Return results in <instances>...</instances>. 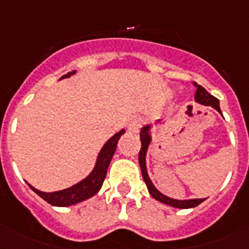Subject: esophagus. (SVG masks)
Wrapping results in <instances>:
<instances>
[{
    "label": "esophagus",
    "mask_w": 249,
    "mask_h": 249,
    "mask_svg": "<svg viewBox=\"0 0 249 249\" xmlns=\"http://www.w3.org/2000/svg\"><path fill=\"white\" fill-rule=\"evenodd\" d=\"M142 124H143V119L141 116H134L129 120L128 124V130L130 133H138L140 129L142 128Z\"/></svg>",
    "instance_id": "1"
}]
</instances>
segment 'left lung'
Masks as SVG:
<instances>
[{
    "label": "left lung",
    "mask_w": 249,
    "mask_h": 249,
    "mask_svg": "<svg viewBox=\"0 0 249 249\" xmlns=\"http://www.w3.org/2000/svg\"><path fill=\"white\" fill-rule=\"evenodd\" d=\"M195 88H196V93H195V101L197 103H200L203 106H211L214 109H217L218 112L221 113L220 108V101L217 99L216 97H213L211 94L207 91V90L203 88V86L197 85L196 83H194ZM163 121L158 120L155 123L156 125L161 124ZM151 128L152 124H146L144 126H142L140 133L141 137V143H142V147H141L140 155H138V161H140L141 170H142V177H143L146 185H147L148 193L151 194V196L156 200H159L160 203L163 204L170 205V207H174V208H181V209H187V208H194L196 207L200 203L205 200V199H187V200H178V199H173V197H169L161 194L159 190L156 189L154 183H152L151 178L148 177V172H147V166H146V155H147V150L148 146L151 143L152 137H151Z\"/></svg>",
    "instance_id": "8db88e82"
}]
</instances>
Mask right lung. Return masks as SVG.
Returning a JSON list of instances; mask_svg holds the SVG:
<instances>
[{
  "instance_id": "right-lung-1",
  "label": "right lung",
  "mask_w": 249,
  "mask_h": 249,
  "mask_svg": "<svg viewBox=\"0 0 249 249\" xmlns=\"http://www.w3.org/2000/svg\"><path fill=\"white\" fill-rule=\"evenodd\" d=\"M76 71L68 72L67 75H64L60 77L62 79H68L72 75H75ZM125 133L124 129H121L120 132H117L116 134H113L109 138L103 147L101 148V151L98 154L97 160H95V165H94L93 170L86 176L84 179L80 182L72 185L71 187L67 189L59 190V191H53V193H44L40 190L35 189L32 185L28 186L35 191V193L44 199L45 201H48L49 204L55 205V207H70V205L77 204L80 201H84L89 197L94 196L95 194L101 190L103 181H105L106 174H107V169L108 165L112 160V156L116 151L117 142L120 140V137Z\"/></svg>"
}]
</instances>
